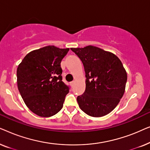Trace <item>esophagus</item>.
Here are the masks:
<instances>
[{"label": "esophagus", "instance_id": "1", "mask_svg": "<svg viewBox=\"0 0 150 150\" xmlns=\"http://www.w3.org/2000/svg\"><path fill=\"white\" fill-rule=\"evenodd\" d=\"M74 83H75V82H74V81H71V83H70V85H71V87H73L74 85Z\"/></svg>", "mask_w": 150, "mask_h": 150}]
</instances>
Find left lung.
Here are the masks:
<instances>
[{"label":"left lung","mask_w":150,"mask_h":150,"mask_svg":"<svg viewBox=\"0 0 150 150\" xmlns=\"http://www.w3.org/2000/svg\"><path fill=\"white\" fill-rule=\"evenodd\" d=\"M83 63L86 88L77 97L81 109L99 117L116 107L125 91L127 74L116 55L93 46L71 48Z\"/></svg>","instance_id":"left-lung-1"}]
</instances>
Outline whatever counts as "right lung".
Segmentation results:
<instances>
[{
    "label": "right lung",
    "mask_w": 150,
    "mask_h": 150,
    "mask_svg": "<svg viewBox=\"0 0 150 150\" xmlns=\"http://www.w3.org/2000/svg\"><path fill=\"white\" fill-rule=\"evenodd\" d=\"M69 50L44 47L26 54L18 65V90L27 107L39 116L54 115L63 108L69 87L62 81L61 62Z\"/></svg>",
    "instance_id": "1"
}]
</instances>
